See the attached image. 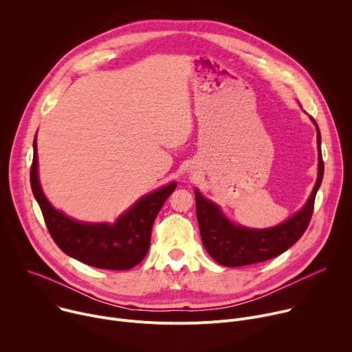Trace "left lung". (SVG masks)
Here are the masks:
<instances>
[{"label": "left lung", "mask_w": 352, "mask_h": 352, "mask_svg": "<svg viewBox=\"0 0 352 352\" xmlns=\"http://www.w3.org/2000/svg\"><path fill=\"white\" fill-rule=\"evenodd\" d=\"M318 136V178L307 204L294 216L281 224L270 228H249L232 223L212 200L206 199L199 189H195L196 216L208 254L220 265L227 267H239L273 259L291 248L309 226L314 204L323 179L324 164L320 150V131L316 121Z\"/></svg>", "instance_id": "8db88e82"}]
</instances>
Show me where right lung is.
Returning a JSON list of instances; mask_svg holds the SVG:
<instances>
[{
  "label": "right lung",
  "instance_id": "1",
  "mask_svg": "<svg viewBox=\"0 0 352 352\" xmlns=\"http://www.w3.org/2000/svg\"><path fill=\"white\" fill-rule=\"evenodd\" d=\"M30 185L45 226L63 252L85 265L107 270H128L144 259L153 223L167 197L177 188V182L173 181L142 196L114 223L78 221L56 209L43 192L36 136Z\"/></svg>",
  "mask_w": 352,
  "mask_h": 352
}]
</instances>
